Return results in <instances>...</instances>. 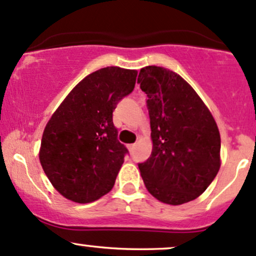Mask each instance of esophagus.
<instances>
[{"mask_svg": "<svg viewBox=\"0 0 256 256\" xmlns=\"http://www.w3.org/2000/svg\"><path fill=\"white\" fill-rule=\"evenodd\" d=\"M128 150H130L131 152H134V148H136V143H134V144H128Z\"/></svg>", "mask_w": 256, "mask_h": 256, "instance_id": "34e87169", "label": "esophagus"}]
</instances>
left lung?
I'll list each match as a JSON object with an SVG mask.
<instances>
[{
    "label": "left lung",
    "instance_id": "left-lung-1",
    "mask_svg": "<svg viewBox=\"0 0 256 256\" xmlns=\"http://www.w3.org/2000/svg\"><path fill=\"white\" fill-rule=\"evenodd\" d=\"M137 82L147 94L153 150L138 162L144 186L162 203L180 206L199 196L220 169L221 140L214 118L186 81L150 66Z\"/></svg>",
    "mask_w": 256,
    "mask_h": 256
}]
</instances>
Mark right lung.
Wrapping results in <instances>:
<instances>
[{
  "label": "right lung",
  "mask_w": 256,
  "mask_h": 256,
  "mask_svg": "<svg viewBox=\"0 0 256 256\" xmlns=\"http://www.w3.org/2000/svg\"><path fill=\"white\" fill-rule=\"evenodd\" d=\"M136 70L106 66L87 75L44 128L40 162L53 187L76 203H91L115 184L128 148L118 140L113 112L134 91Z\"/></svg>",
  "instance_id": "1"
}]
</instances>
